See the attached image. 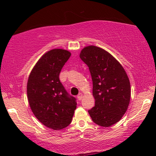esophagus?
<instances>
[{
    "instance_id": "esophagus-1",
    "label": "esophagus",
    "mask_w": 156,
    "mask_h": 156,
    "mask_svg": "<svg viewBox=\"0 0 156 156\" xmlns=\"http://www.w3.org/2000/svg\"><path fill=\"white\" fill-rule=\"evenodd\" d=\"M82 98H83V94L82 93H80V94H79L78 96H77V99H78V100H82Z\"/></svg>"
}]
</instances>
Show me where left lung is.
Masks as SVG:
<instances>
[{
	"label": "left lung",
	"mask_w": 156,
	"mask_h": 156,
	"mask_svg": "<svg viewBox=\"0 0 156 156\" xmlns=\"http://www.w3.org/2000/svg\"><path fill=\"white\" fill-rule=\"evenodd\" d=\"M80 57L89 67L95 106L88 112L97 125L109 127L125 114L131 99V84L125 69L109 52L94 45L85 47Z\"/></svg>",
	"instance_id": "obj_1"
}]
</instances>
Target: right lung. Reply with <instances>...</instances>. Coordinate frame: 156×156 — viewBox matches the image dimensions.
<instances>
[{"label":"right lung","instance_id":"1","mask_svg":"<svg viewBox=\"0 0 156 156\" xmlns=\"http://www.w3.org/2000/svg\"><path fill=\"white\" fill-rule=\"evenodd\" d=\"M71 56L69 51L52 49L34 66L27 83V100L35 116L49 129H63L71 123L76 108L59 79L61 69Z\"/></svg>","mask_w":156,"mask_h":156}]
</instances>
